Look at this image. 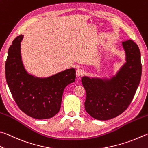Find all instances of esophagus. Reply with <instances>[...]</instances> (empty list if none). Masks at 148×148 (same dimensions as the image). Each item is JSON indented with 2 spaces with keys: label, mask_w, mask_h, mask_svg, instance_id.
<instances>
[{
  "label": "esophagus",
  "mask_w": 148,
  "mask_h": 148,
  "mask_svg": "<svg viewBox=\"0 0 148 148\" xmlns=\"http://www.w3.org/2000/svg\"><path fill=\"white\" fill-rule=\"evenodd\" d=\"M84 69H82V68H80V67H79V68H77V70H76V74L77 75L78 77H81L84 75Z\"/></svg>",
  "instance_id": "esophagus-1"
}]
</instances>
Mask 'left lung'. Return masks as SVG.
I'll use <instances>...</instances> for the list:
<instances>
[{
    "label": "left lung",
    "mask_w": 148,
    "mask_h": 148,
    "mask_svg": "<svg viewBox=\"0 0 148 148\" xmlns=\"http://www.w3.org/2000/svg\"><path fill=\"white\" fill-rule=\"evenodd\" d=\"M126 63L110 81L84 77L85 110L95 119L107 120L123 113L133 100L142 75L140 51L133 40L122 41Z\"/></svg>",
    "instance_id": "1"
}]
</instances>
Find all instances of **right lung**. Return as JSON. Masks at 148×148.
Returning <instances> with one entry per match:
<instances>
[{"label":"right lung","instance_id":"obj_1","mask_svg":"<svg viewBox=\"0 0 148 148\" xmlns=\"http://www.w3.org/2000/svg\"><path fill=\"white\" fill-rule=\"evenodd\" d=\"M23 38H15L8 49L5 63L7 84L16 104L26 114L40 120L52 118L60 109L64 88L76 79L75 69H66L47 79L28 75L21 57Z\"/></svg>","mask_w":148,"mask_h":148}]
</instances>
